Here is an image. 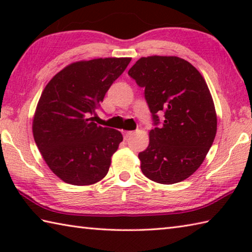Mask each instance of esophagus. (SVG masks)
I'll return each mask as SVG.
<instances>
[{
  "instance_id": "esophagus-1",
  "label": "esophagus",
  "mask_w": 252,
  "mask_h": 252,
  "mask_svg": "<svg viewBox=\"0 0 252 252\" xmlns=\"http://www.w3.org/2000/svg\"><path fill=\"white\" fill-rule=\"evenodd\" d=\"M122 133H123V136H125V139H129L130 136L134 134V132L133 131H123Z\"/></svg>"
}]
</instances>
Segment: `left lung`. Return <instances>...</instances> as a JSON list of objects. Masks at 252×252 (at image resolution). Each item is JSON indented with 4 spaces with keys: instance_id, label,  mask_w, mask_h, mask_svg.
Returning <instances> with one entry per match:
<instances>
[{
    "instance_id": "8db88e82",
    "label": "left lung",
    "mask_w": 252,
    "mask_h": 252,
    "mask_svg": "<svg viewBox=\"0 0 252 252\" xmlns=\"http://www.w3.org/2000/svg\"><path fill=\"white\" fill-rule=\"evenodd\" d=\"M127 74L144 89L155 126L148 148L139 153L143 174L163 185L183 181L201 165L216 136V110L206 81L177 57L141 58Z\"/></svg>"
}]
</instances>
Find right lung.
<instances>
[{
    "mask_svg": "<svg viewBox=\"0 0 252 252\" xmlns=\"http://www.w3.org/2000/svg\"><path fill=\"white\" fill-rule=\"evenodd\" d=\"M130 58L94 59L67 65L46 84L33 119V136L54 174L74 186L93 185L109 171L123 140L93 117Z\"/></svg>",
    "mask_w": 252,
    "mask_h": 252,
    "instance_id": "obj_1",
    "label": "right lung"
}]
</instances>
